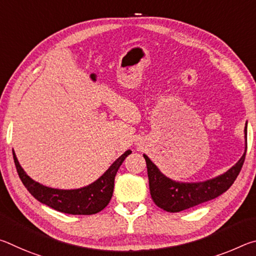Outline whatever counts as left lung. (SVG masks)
I'll return each mask as SVG.
<instances>
[{
  "label": "left lung",
  "mask_w": 256,
  "mask_h": 256,
  "mask_svg": "<svg viewBox=\"0 0 256 256\" xmlns=\"http://www.w3.org/2000/svg\"><path fill=\"white\" fill-rule=\"evenodd\" d=\"M245 150L240 159L224 174L202 182H178L167 177L144 154L149 177L150 194L160 209L167 212H180L222 196L237 178L245 160L248 148V122L244 128Z\"/></svg>",
  "instance_id": "1"
}]
</instances>
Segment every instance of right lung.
I'll list each match as a JSON object with an SVG mask.
<instances>
[{"label": "right lung", "instance_id": "obj_1", "mask_svg": "<svg viewBox=\"0 0 256 256\" xmlns=\"http://www.w3.org/2000/svg\"><path fill=\"white\" fill-rule=\"evenodd\" d=\"M12 154H14L16 172H18L21 182L36 200L42 203V204L48 206L52 209L64 212V214H94L105 209L106 206L110 203L112 192H114L116 172H118L120 166L123 164L125 158L130 154H132V151H125L94 183L84 186V188L73 190L48 188V186H45L34 180L21 167L14 150L12 151Z\"/></svg>", "mask_w": 256, "mask_h": 256}]
</instances>
